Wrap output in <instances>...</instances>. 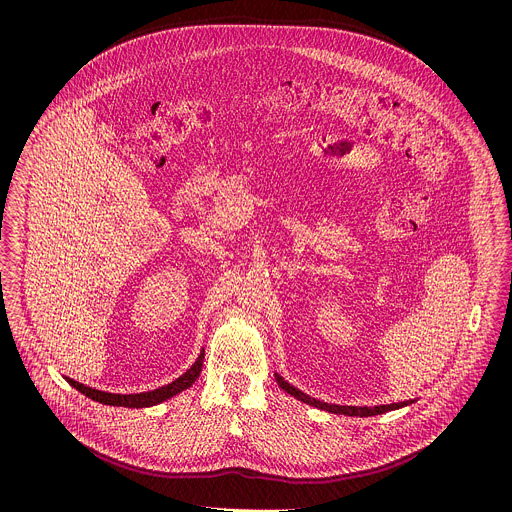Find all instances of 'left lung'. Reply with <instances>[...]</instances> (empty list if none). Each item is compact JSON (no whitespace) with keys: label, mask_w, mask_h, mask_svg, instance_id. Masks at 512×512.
<instances>
[{"label":"left lung","mask_w":512,"mask_h":512,"mask_svg":"<svg viewBox=\"0 0 512 512\" xmlns=\"http://www.w3.org/2000/svg\"><path fill=\"white\" fill-rule=\"evenodd\" d=\"M274 378H276L278 386L286 391V393H290L297 401H303V403H307V405H311V407H317L320 411H328V413L332 414H345V416H359V418H365V416H376V414H384L388 413V411H397V409H403V407L414 403V399H411V401H401V403H390V405H376V407H355V405L322 403V401H318L315 397H311V395L297 390L290 382H286L278 372H274Z\"/></svg>","instance_id":"left-lung-1"}]
</instances>
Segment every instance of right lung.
Here are the masks:
<instances>
[{
	"mask_svg": "<svg viewBox=\"0 0 512 512\" xmlns=\"http://www.w3.org/2000/svg\"><path fill=\"white\" fill-rule=\"evenodd\" d=\"M203 357H205V349H201V353L195 359L194 365L190 366L180 378H176L174 382L163 386V388L140 391V393H109V391H101L96 390V388H90V386H84V384L76 382L73 378H67V376H65V380L73 386L74 390L80 391L82 395H86L92 401H98L101 405L128 407V409H146V407L159 405V403L171 399L174 395L192 388V384L199 378V372H201V366H203Z\"/></svg>",
	"mask_w": 512,
	"mask_h": 512,
	"instance_id": "1",
	"label": "right lung"
}]
</instances>
